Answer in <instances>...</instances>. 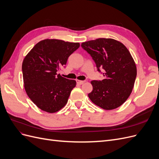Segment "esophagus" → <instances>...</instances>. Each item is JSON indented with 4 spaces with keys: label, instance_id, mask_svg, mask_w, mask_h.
<instances>
[{
    "label": "esophagus",
    "instance_id": "34e87169",
    "mask_svg": "<svg viewBox=\"0 0 159 159\" xmlns=\"http://www.w3.org/2000/svg\"><path fill=\"white\" fill-rule=\"evenodd\" d=\"M76 82H77V84H79V85H81V84H83L84 83H85V80H84V81H82V80H76Z\"/></svg>",
    "mask_w": 159,
    "mask_h": 159
}]
</instances>
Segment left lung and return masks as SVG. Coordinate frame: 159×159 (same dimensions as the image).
<instances>
[{
    "mask_svg": "<svg viewBox=\"0 0 159 159\" xmlns=\"http://www.w3.org/2000/svg\"><path fill=\"white\" fill-rule=\"evenodd\" d=\"M81 48L92 57L103 80H93L91 102L103 109L119 107L132 92L137 76L133 57L122 43L111 38H98L83 42Z\"/></svg>",
    "mask_w": 159,
    "mask_h": 159,
    "instance_id": "obj_1",
    "label": "left lung"
}]
</instances>
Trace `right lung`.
<instances>
[{
    "label": "right lung",
    "instance_id": "right-lung-1",
    "mask_svg": "<svg viewBox=\"0 0 159 159\" xmlns=\"http://www.w3.org/2000/svg\"><path fill=\"white\" fill-rule=\"evenodd\" d=\"M79 47V43L46 39L37 43L25 57L22 66L25 88L40 109L55 113L68 102L76 81L57 72L65 68L69 56Z\"/></svg>",
    "mask_w": 159,
    "mask_h": 159
}]
</instances>
